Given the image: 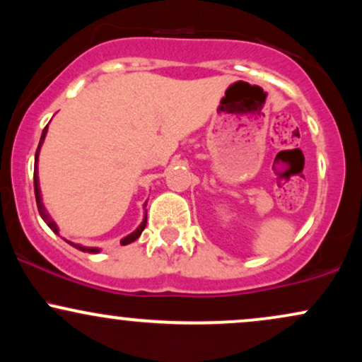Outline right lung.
Segmentation results:
<instances>
[{"label": "right lung", "mask_w": 362, "mask_h": 362, "mask_svg": "<svg viewBox=\"0 0 362 362\" xmlns=\"http://www.w3.org/2000/svg\"><path fill=\"white\" fill-rule=\"evenodd\" d=\"M45 134H47V127H45L44 131H42V136H40L39 148H37V151H35V167H34V190H35V201H37V209H39L40 218L44 219L45 224H47V226L51 228V230L54 231V233L59 235V228H57L56 221H54V219L51 218V214H49L47 211H45L44 202H42V195H40V187H39V167H37V163H39V153H40V146H42V143H44V139H45ZM144 207H146V204H144ZM144 226H146V216H144L143 223H141L139 226L136 228V230L132 231L131 235L124 236V238L120 240V245H129V243L134 242V240H138L139 236H141V233H143ZM66 242H68V240H66ZM68 243L71 245V247L78 248V250H81V252H88V253H98V252H100V248H97V247H83V245H80V243H73V242H68Z\"/></svg>", "instance_id": "obj_1"}]
</instances>
